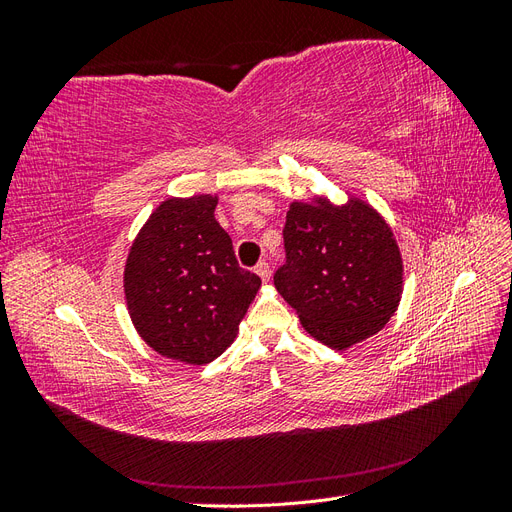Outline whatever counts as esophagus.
Masks as SVG:
<instances>
[{
	"label": "esophagus",
	"instance_id": "34e87169",
	"mask_svg": "<svg viewBox=\"0 0 512 512\" xmlns=\"http://www.w3.org/2000/svg\"><path fill=\"white\" fill-rule=\"evenodd\" d=\"M254 271H256V275L260 277V280H262V282H269V275H271V271H269V265H267V262H265V260H260V262H258V265L254 267Z\"/></svg>",
	"mask_w": 512,
	"mask_h": 512
}]
</instances>
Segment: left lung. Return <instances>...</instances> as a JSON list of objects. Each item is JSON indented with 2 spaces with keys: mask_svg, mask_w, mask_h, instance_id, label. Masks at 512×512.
Instances as JSON below:
<instances>
[{
  "mask_svg": "<svg viewBox=\"0 0 512 512\" xmlns=\"http://www.w3.org/2000/svg\"><path fill=\"white\" fill-rule=\"evenodd\" d=\"M284 243L288 262L275 273V288L320 344L346 350L397 312L404 258L389 222L363 198L292 200Z\"/></svg>",
  "mask_w": 512,
  "mask_h": 512,
  "instance_id": "left-lung-1",
  "label": "left lung"
}]
</instances>
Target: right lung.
<instances>
[{"label":"right lung","instance_id":"obj_1","mask_svg":"<svg viewBox=\"0 0 512 512\" xmlns=\"http://www.w3.org/2000/svg\"><path fill=\"white\" fill-rule=\"evenodd\" d=\"M218 194L170 196L151 211L123 267L128 314L166 359L211 363L235 342L260 277L239 267L215 220Z\"/></svg>","mask_w":512,"mask_h":512}]
</instances>
